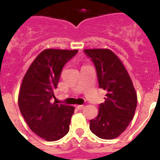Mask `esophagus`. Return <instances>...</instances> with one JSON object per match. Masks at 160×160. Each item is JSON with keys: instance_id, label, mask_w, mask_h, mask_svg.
<instances>
[{"instance_id": "esophagus-1", "label": "esophagus", "mask_w": 160, "mask_h": 160, "mask_svg": "<svg viewBox=\"0 0 160 160\" xmlns=\"http://www.w3.org/2000/svg\"><path fill=\"white\" fill-rule=\"evenodd\" d=\"M84 107H85L84 105H78V106H77L78 110H82V109L84 108Z\"/></svg>"}]
</instances>
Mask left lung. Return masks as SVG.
I'll return each mask as SVG.
<instances>
[{"label": "left lung", "instance_id": "1", "mask_svg": "<svg viewBox=\"0 0 160 160\" xmlns=\"http://www.w3.org/2000/svg\"><path fill=\"white\" fill-rule=\"evenodd\" d=\"M97 72L99 88L107 91L99 104L98 114L90 121V129L103 139L115 138L132 120L137 107V94L121 61L107 49H84Z\"/></svg>", "mask_w": 160, "mask_h": 160}]
</instances>
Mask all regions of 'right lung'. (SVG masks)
Here are the masks:
<instances>
[{
  "label": "right lung",
  "instance_id": "right-lung-1",
  "mask_svg": "<svg viewBox=\"0 0 160 160\" xmlns=\"http://www.w3.org/2000/svg\"><path fill=\"white\" fill-rule=\"evenodd\" d=\"M77 49H45L29 66L22 80L18 105L32 132L46 141L64 137L70 129L74 107L52 102L62 68Z\"/></svg>",
  "mask_w": 160,
  "mask_h": 160
}]
</instances>
